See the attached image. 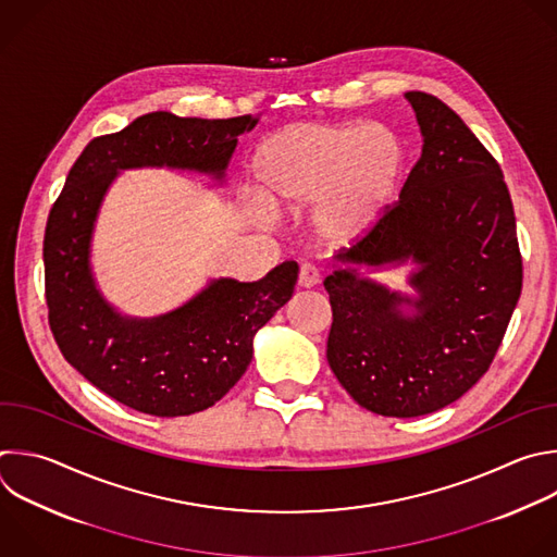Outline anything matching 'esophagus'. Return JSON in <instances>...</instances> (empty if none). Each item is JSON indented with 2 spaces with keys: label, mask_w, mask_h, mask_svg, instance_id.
<instances>
[{
  "label": "esophagus",
  "mask_w": 557,
  "mask_h": 557,
  "mask_svg": "<svg viewBox=\"0 0 557 557\" xmlns=\"http://www.w3.org/2000/svg\"><path fill=\"white\" fill-rule=\"evenodd\" d=\"M321 282V271L314 267V264H304L299 269V275H297V284L301 288H312Z\"/></svg>",
  "instance_id": "esophagus-1"
}]
</instances>
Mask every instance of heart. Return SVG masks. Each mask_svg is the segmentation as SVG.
I'll return each instance as SVG.
<instances>
[{"label": "heart", "mask_w": 557, "mask_h": 557, "mask_svg": "<svg viewBox=\"0 0 557 557\" xmlns=\"http://www.w3.org/2000/svg\"><path fill=\"white\" fill-rule=\"evenodd\" d=\"M251 174L262 203L280 212L312 208L317 236L334 247L374 230L403 174V146L381 124L310 122L269 135ZM264 214L262 206H253Z\"/></svg>", "instance_id": "1"}]
</instances>
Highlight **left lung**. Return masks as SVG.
Here are the masks:
<instances>
[{
	"label": "left lung",
	"mask_w": 557,
	"mask_h": 557,
	"mask_svg": "<svg viewBox=\"0 0 557 557\" xmlns=\"http://www.w3.org/2000/svg\"><path fill=\"white\" fill-rule=\"evenodd\" d=\"M424 146L400 197L336 262L420 264L409 299L336 269L323 286L327 362L367 411L418 418L461 398L487 372L522 290L516 216L498 161L440 98L409 91ZM400 302L419 312L405 318Z\"/></svg>",
	"instance_id": "8db88e82"
}]
</instances>
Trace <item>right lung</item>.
I'll return each instance as SVG.
<instances>
[{"label":"right lung","mask_w":557,"mask_h":557,"mask_svg":"<svg viewBox=\"0 0 557 557\" xmlns=\"http://www.w3.org/2000/svg\"><path fill=\"white\" fill-rule=\"evenodd\" d=\"M256 122L146 113L85 146L50 210L44 264L54 341L94 387L139 413L178 418L216 405L247 372L256 332L293 297L299 267L282 262L260 282L216 280L168 314L126 319L91 277L98 208L124 168H188L223 178L238 135Z\"/></svg>","instance_id":"add662e5"}]
</instances>
